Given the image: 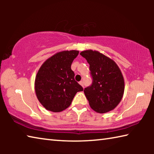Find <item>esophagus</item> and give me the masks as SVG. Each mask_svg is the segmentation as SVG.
I'll return each instance as SVG.
<instances>
[{
  "instance_id": "obj_1",
  "label": "esophagus",
  "mask_w": 154,
  "mask_h": 154,
  "mask_svg": "<svg viewBox=\"0 0 154 154\" xmlns=\"http://www.w3.org/2000/svg\"><path fill=\"white\" fill-rule=\"evenodd\" d=\"M79 84L82 85V86L84 88V84H83V81H81V82H79Z\"/></svg>"
}]
</instances>
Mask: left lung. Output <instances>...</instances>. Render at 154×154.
Returning <instances> with one entry per match:
<instances>
[{"mask_svg":"<svg viewBox=\"0 0 154 154\" xmlns=\"http://www.w3.org/2000/svg\"><path fill=\"white\" fill-rule=\"evenodd\" d=\"M80 55L90 64L92 83L84 89L90 106L97 113L113 110L120 102L124 91V81L116 62L100 52L82 51Z\"/></svg>","mask_w":154,"mask_h":154,"instance_id":"left-lung-1","label":"left lung"}]
</instances>
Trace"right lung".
<instances>
[{"label":"right lung","instance_id":"1","mask_svg":"<svg viewBox=\"0 0 154 154\" xmlns=\"http://www.w3.org/2000/svg\"><path fill=\"white\" fill-rule=\"evenodd\" d=\"M79 51H64L47 60L35 79V92L46 109L60 112L71 105L76 93L83 89L75 80L71 64Z\"/></svg>","mask_w":154,"mask_h":154}]
</instances>
